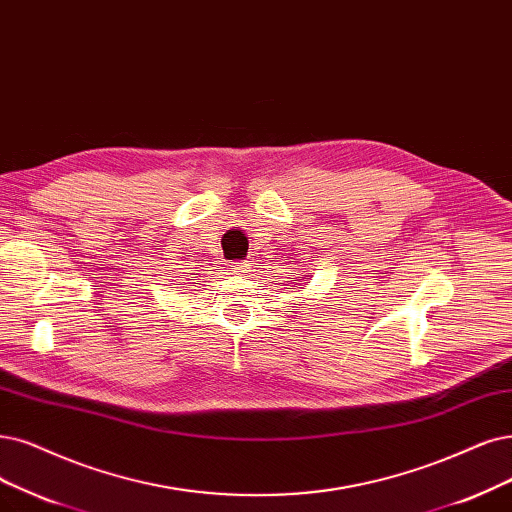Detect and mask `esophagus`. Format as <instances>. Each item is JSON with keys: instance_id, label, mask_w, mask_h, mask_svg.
Wrapping results in <instances>:
<instances>
[{"instance_id": "34e87169", "label": "esophagus", "mask_w": 512, "mask_h": 512, "mask_svg": "<svg viewBox=\"0 0 512 512\" xmlns=\"http://www.w3.org/2000/svg\"><path fill=\"white\" fill-rule=\"evenodd\" d=\"M234 270H236L240 276H246V274L251 272V270H249V263H238V266H236Z\"/></svg>"}]
</instances>
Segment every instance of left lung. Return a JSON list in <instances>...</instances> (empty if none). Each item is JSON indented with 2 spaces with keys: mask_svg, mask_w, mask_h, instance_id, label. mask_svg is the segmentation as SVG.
<instances>
[{
  "mask_svg": "<svg viewBox=\"0 0 512 512\" xmlns=\"http://www.w3.org/2000/svg\"><path fill=\"white\" fill-rule=\"evenodd\" d=\"M299 280H301V276H299ZM295 285L301 289V287H304V282H295Z\"/></svg>",
  "mask_w": 512,
  "mask_h": 512,
  "instance_id": "left-lung-1",
  "label": "left lung"
}]
</instances>
